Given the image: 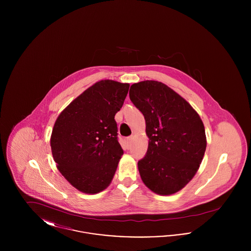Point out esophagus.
Returning a JSON list of instances; mask_svg holds the SVG:
<instances>
[{
    "instance_id": "esophagus-1",
    "label": "esophagus",
    "mask_w": 251,
    "mask_h": 251,
    "mask_svg": "<svg viewBox=\"0 0 251 251\" xmlns=\"http://www.w3.org/2000/svg\"><path fill=\"white\" fill-rule=\"evenodd\" d=\"M131 142H132V137L130 136V137H127V138H125V144H126V148L129 150V149H131Z\"/></svg>"
}]
</instances>
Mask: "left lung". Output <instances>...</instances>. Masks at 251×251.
I'll list each match as a JSON object with an SVG mask.
<instances>
[{
	"instance_id": "obj_1",
	"label": "left lung",
	"mask_w": 251,
	"mask_h": 251,
	"mask_svg": "<svg viewBox=\"0 0 251 251\" xmlns=\"http://www.w3.org/2000/svg\"><path fill=\"white\" fill-rule=\"evenodd\" d=\"M130 99L143 114L147 154L137 164L144 184L161 196L181 190L202 162L207 140L202 120L181 96L158 81L131 84Z\"/></svg>"
}]
</instances>
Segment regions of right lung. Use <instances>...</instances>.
I'll use <instances>...</instances> for the list:
<instances>
[{"label":"right lung","mask_w":251,"mask_h":251,"mask_svg":"<svg viewBox=\"0 0 251 251\" xmlns=\"http://www.w3.org/2000/svg\"><path fill=\"white\" fill-rule=\"evenodd\" d=\"M130 84L97 82L60 113L50 135L57 169L73 187L98 194L110 185L123 150L118 141L116 114Z\"/></svg>","instance_id":"obj_1"}]
</instances>
